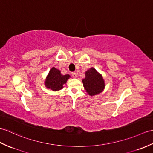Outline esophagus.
<instances>
[{
  "mask_svg": "<svg viewBox=\"0 0 153 153\" xmlns=\"http://www.w3.org/2000/svg\"><path fill=\"white\" fill-rule=\"evenodd\" d=\"M72 77H74V78H76V77H77V74H76V72H72Z\"/></svg>",
  "mask_w": 153,
  "mask_h": 153,
  "instance_id": "esophagus-1",
  "label": "esophagus"
}]
</instances>
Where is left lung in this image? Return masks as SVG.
Wrapping results in <instances>:
<instances>
[{
  "instance_id": "8db88e82",
  "label": "left lung",
  "mask_w": 153,
  "mask_h": 153,
  "mask_svg": "<svg viewBox=\"0 0 153 153\" xmlns=\"http://www.w3.org/2000/svg\"><path fill=\"white\" fill-rule=\"evenodd\" d=\"M83 87L90 96L100 94L105 88L104 80L100 73L94 68L85 72V77L82 80Z\"/></svg>"
}]
</instances>
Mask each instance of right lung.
<instances>
[{
	"label": "right lung",
	"instance_id": "1",
	"mask_svg": "<svg viewBox=\"0 0 153 153\" xmlns=\"http://www.w3.org/2000/svg\"><path fill=\"white\" fill-rule=\"evenodd\" d=\"M70 77L69 74L62 75L59 70L53 67L46 77L45 86L53 91H59L63 88V85L66 83Z\"/></svg>",
	"mask_w": 153,
	"mask_h": 153
}]
</instances>
